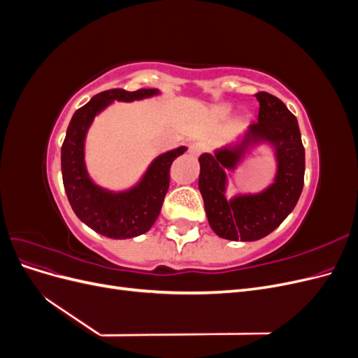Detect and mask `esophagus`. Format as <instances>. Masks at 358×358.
I'll list each match as a JSON object with an SVG mask.
<instances>
[{
	"mask_svg": "<svg viewBox=\"0 0 358 358\" xmlns=\"http://www.w3.org/2000/svg\"><path fill=\"white\" fill-rule=\"evenodd\" d=\"M204 149H206L204 143L196 142V143H192V145L189 146V154H191V155H200Z\"/></svg>",
	"mask_w": 358,
	"mask_h": 358,
	"instance_id": "esophagus-1",
	"label": "esophagus"
}]
</instances>
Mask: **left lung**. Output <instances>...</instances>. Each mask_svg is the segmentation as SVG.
Here are the masks:
<instances>
[{
  "instance_id": "8db88e82",
  "label": "left lung",
  "mask_w": 358,
  "mask_h": 358,
  "mask_svg": "<svg viewBox=\"0 0 358 358\" xmlns=\"http://www.w3.org/2000/svg\"><path fill=\"white\" fill-rule=\"evenodd\" d=\"M255 96L258 122L249 125L242 142L199 158V188L208 221L216 234L229 241L254 242L278 229L294 209L305 182V148L296 116L272 94L258 92ZM262 141L275 148V182L259 194L227 201L224 169H234L247 148Z\"/></svg>"
}]
</instances>
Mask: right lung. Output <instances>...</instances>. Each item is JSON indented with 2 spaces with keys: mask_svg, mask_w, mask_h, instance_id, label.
<instances>
[{
  "mask_svg": "<svg viewBox=\"0 0 358 358\" xmlns=\"http://www.w3.org/2000/svg\"><path fill=\"white\" fill-rule=\"evenodd\" d=\"M158 90H109L92 96L74 112L61 148L62 182L71 209L96 233L110 239H129L146 233L157 221L170 185V167L187 148L157 157L136 187L107 191L91 180L85 167V137L96 113L112 101H134L157 95Z\"/></svg>",
  "mask_w": 358,
  "mask_h": 358,
  "instance_id": "1",
  "label": "right lung"
}]
</instances>
